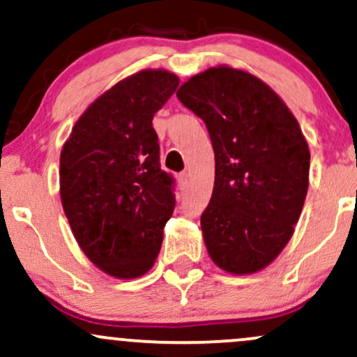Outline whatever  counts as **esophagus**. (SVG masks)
<instances>
[{"label": "esophagus", "instance_id": "obj_1", "mask_svg": "<svg viewBox=\"0 0 357 357\" xmlns=\"http://www.w3.org/2000/svg\"><path fill=\"white\" fill-rule=\"evenodd\" d=\"M190 178H191V174L188 173V171H183V173H179V183H181L183 186H186V184L190 183Z\"/></svg>", "mask_w": 357, "mask_h": 357}]
</instances>
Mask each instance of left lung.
Returning <instances> with one entry per match:
<instances>
[{
  "label": "left lung",
  "mask_w": 357,
  "mask_h": 357,
  "mask_svg": "<svg viewBox=\"0 0 357 357\" xmlns=\"http://www.w3.org/2000/svg\"><path fill=\"white\" fill-rule=\"evenodd\" d=\"M206 124L215 186L202 215L211 260L225 272L253 273L289 243L309 188L310 153L284 100L252 73L213 67L178 90Z\"/></svg>",
  "instance_id": "obj_1"
}]
</instances>
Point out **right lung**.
<instances>
[{
    "instance_id": "1",
    "label": "right lung",
    "mask_w": 357,
    "mask_h": 357,
    "mask_svg": "<svg viewBox=\"0 0 357 357\" xmlns=\"http://www.w3.org/2000/svg\"><path fill=\"white\" fill-rule=\"evenodd\" d=\"M178 85L161 68L127 77L89 105L61 149L65 216L89 260L112 277L137 278L153 267L174 211L153 117Z\"/></svg>"
}]
</instances>
